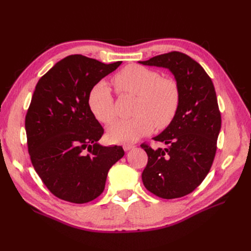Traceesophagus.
<instances>
[{"label":"esophagus","mask_w":251,"mask_h":251,"mask_svg":"<svg viewBox=\"0 0 251 251\" xmlns=\"http://www.w3.org/2000/svg\"><path fill=\"white\" fill-rule=\"evenodd\" d=\"M135 146L134 144H130V143H126V144H124V150L126 151H130L132 149H134Z\"/></svg>","instance_id":"1"}]
</instances>
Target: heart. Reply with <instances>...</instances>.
Here are the masks:
<instances>
[{"label":"heart","instance_id":"1","mask_svg":"<svg viewBox=\"0 0 251 251\" xmlns=\"http://www.w3.org/2000/svg\"><path fill=\"white\" fill-rule=\"evenodd\" d=\"M119 94L138 96L131 119L119 120L108 131L111 141L134 142L153 131L154 126H168L178 112L181 93L178 82L140 65H128L113 78ZM89 107L95 118L104 125L116 118L115 103L107 82L100 81L92 88L89 95Z\"/></svg>","mask_w":251,"mask_h":251}]
</instances>
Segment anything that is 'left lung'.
<instances>
[{
	"label": "left lung",
	"mask_w": 251,
	"mask_h": 251,
	"mask_svg": "<svg viewBox=\"0 0 251 251\" xmlns=\"http://www.w3.org/2000/svg\"><path fill=\"white\" fill-rule=\"evenodd\" d=\"M139 63L168 68L175 75L181 93L176 116L153 138L166 144V149L154 150L149 143L141 144L149 157L142 182L159 198H181L202 183L216 156L221 113L214 83L200 64L179 51Z\"/></svg>",
	"instance_id": "8db88e82"
}]
</instances>
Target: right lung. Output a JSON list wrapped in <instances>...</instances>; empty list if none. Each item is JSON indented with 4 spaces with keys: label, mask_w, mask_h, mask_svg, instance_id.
<instances>
[{
    "label": "right lung",
    "mask_w": 251,
    "mask_h": 251,
    "mask_svg": "<svg viewBox=\"0 0 251 251\" xmlns=\"http://www.w3.org/2000/svg\"><path fill=\"white\" fill-rule=\"evenodd\" d=\"M121 62L103 64L80 54L59 60L36 83L25 118L30 159L58 199L82 204L104 189L108 172L125 155L97 141L103 127L91 112V90Z\"/></svg>",
    "instance_id": "obj_1"
}]
</instances>
